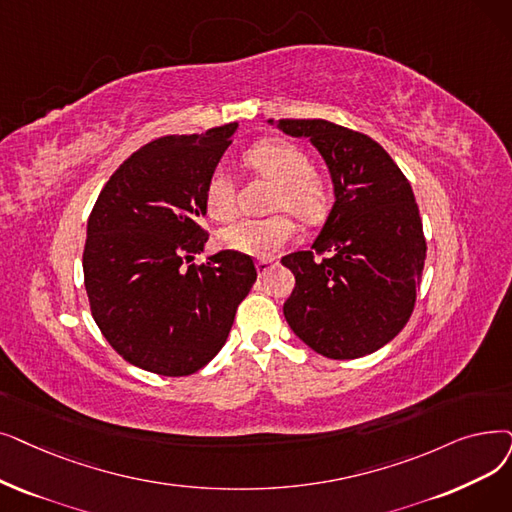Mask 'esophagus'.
Masks as SVG:
<instances>
[{"mask_svg":"<svg viewBox=\"0 0 512 512\" xmlns=\"http://www.w3.org/2000/svg\"><path fill=\"white\" fill-rule=\"evenodd\" d=\"M255 265H257L259 276H265V274H268V272L274 268V261H272V259H259Z\"/></svg>","mask_w":512,"mask_h":512,"instance_id":"34e87169","label":"esophagus"}]
</instances>
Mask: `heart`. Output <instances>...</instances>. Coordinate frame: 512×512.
Returning <instances> with one entry per match:
<instances>
[{
	"label": "heart",
	"instance_id": "obj_1",
	"mask_svg": "<svg viewBox=\"0 0 512 512\" xmlns=\"http://www.w3.org/2000/svg\"><path fill=\"white\" fill-rule=\"evenodd\" d=\"M244 165L274 184L270 211H288L305 224H318L328 213L330 190L324 177L311 171L307 154L286 140H263L244 152ZM205 209L217 221L236 215V190L224 169H215L205 186ZM286 215L242 219L217 234L219 249L244 257L270 259L293 238Z\"/></svg>",
	"mask_w": 512,
	"mask_h": 512
}]
</instances>
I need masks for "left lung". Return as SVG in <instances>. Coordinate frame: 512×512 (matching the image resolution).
Wrapping results in <instances>:
<instances>
[{
  "mask_svg": "<svg viewBox=\"0 0 512 512\" xmlns=\"http://www.w3.org/2000/svg\"><path fill=\"white\" fill-rule=\"evenodd\" d=\"M276 127L316 146L335 188L311 251L282 257L295 274L284 318L324 358H362L395 339L412 316L427 257L412 186L360 131L324 119H280Z\"/></svg>",
  "mask_w": 512,
  "mask_h": 512,
  "instance_id": "obj_1",
  "label": "left lung"
}]
</instances>
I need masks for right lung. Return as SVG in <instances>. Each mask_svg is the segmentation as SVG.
<instances>
[{
	"mask_svg": "<svg viewBox=\"0 0 512 512\" xmlns=\"http://www.w3.org/2000/svg\"><path fill=\"white\" fill-rule=\"evenodd\" d=\"M236 127L142 146L110 175L87 219L92 316L121 358L142 370L188 376L209 364L257 280L253 259L238 253L192 263L209 240L205 186Z\"/></svg>",
	"mask_w": 512,
	"mask_h": 512,
	"instance_id": "1",
	"label": "right lung"
}]
</instances>
